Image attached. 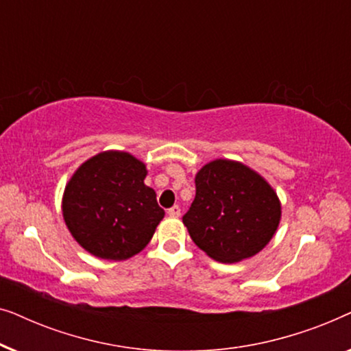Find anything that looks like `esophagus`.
Instances as JSON below:
<instances>
[{
  "mask_svg": "<svg viewBox=\"0 0 351 351\" xmlns=\"http://www.w3.org/2000/svg\"><path fill=\"white\" fill-rule=\"evenodd\" d=\"M167 215H169V217H179V215H180L179 206H172L171 209H167Z\"/></svg>",
  "mask_w": 351,
  "mask_h": 351,
  "instance_id": "1",
  "label": "esophagus"
}]
</instances>
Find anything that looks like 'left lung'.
<instances>
[{
  "mask_svg": "<svg viewBox=\"0 0 351 351\" xmlns=\"http://www.w3.org/2000/svg\"><path fill=\"white\" fill-rule=\"evenodd\" d=\"M196 195L184 225L210 258L241 262L261 252L276 233L281 203L261 174L232 160H214L195 177Z\"/></svg>",
  "mask_w": 351,
  "mask_h": 351,
  "instance_id": "8db88e82",
  "label": "left lung"
}]
</instances>
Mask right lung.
Segmentation results:
<instances>
[{
	"label": "right lung",
	"mask_w": 351,
	"mask_h": 351,
	"mask_svg": "<svg viewBox=\"0 0 351 351\" xmlns=\"http://www.w3.org/2000/svg\"><path fill=\"white\" fill-rule=\"evenodd\" d=\"M145 177L141 160L117 150L99 153L75 171L62 214L81 247L105 261H126L150 243L165 210Z\"/></svg>",
	"instance_id": "add662e5"
}]
</instances>
